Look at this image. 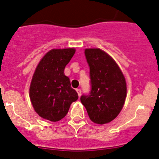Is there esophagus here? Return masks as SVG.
I'll list each match as a JSON object with an SVG mask.
<instances>
[{
  "label": "esophagus",
  "instance_id": "1",
  "mask_svg": "<svg viewBox=\"0 0 159 159\" xmlns=\"http://www.w3.org/2000/svg\"><path fill=\"white\" fill-rule=\"evenodd\" d=\"M76 91H77V93H78V97H81V89H76Z\"/></svg>",
  "mask_w": 159,
  "mask_h": 159
}]
</instances>
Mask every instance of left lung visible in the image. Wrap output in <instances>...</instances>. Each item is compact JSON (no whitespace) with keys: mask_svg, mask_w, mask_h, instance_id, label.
<instances>
[{"mask_svg":"<svg viewBox=\"0 0 159 159\" xmlns=\"http://www.w3.org/2000/svg\"><path fill=\"white\" fill-rule=\"evenodd\" d=\"M89 66L91 91L81 97L90 120L95 124L111 122L122 110L127 96L125 78L114 59L99 48L85 50Z\"/></svg>","mask_w":159,"mask_h":159,"instance_id":"8db88e82","label":"left lung"}]
</instances>
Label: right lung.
Instances as JSON below:
<instances>
[{
	"label": "right lung",
	"mask_w": 159,
	"mask_h": 159,
	"mask_svg": "<svg viewBox=\"0 0 159 159\" xmlns=\"http://www.w3.org/2000/svg\"><path fill=\"white\" fill-rule=\"evenodd\" d=\"M75 53L74 48L52 49L37 66L31 79L29 96L39 116L52 122L62 120L70 104L78 98L64 70Z\"/></svg>",
	"instance_id": "obj_1"
}]
</instances>
